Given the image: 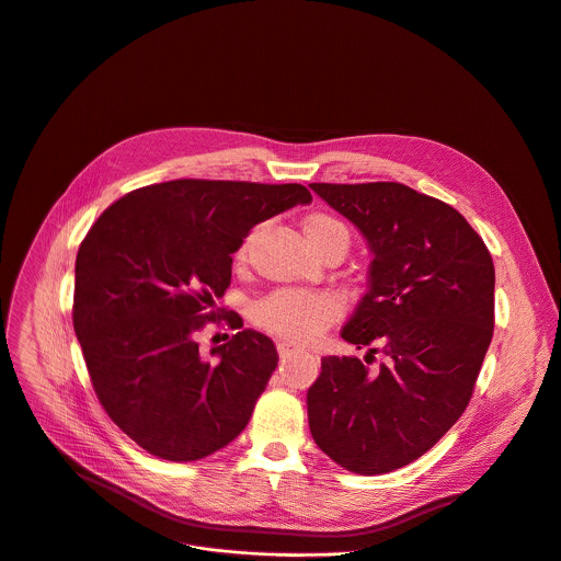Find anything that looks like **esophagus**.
Instances as JSON below:
<instances>
[{"label":"esophagus","mask_w":561,"mask_h":561,"mask_svg":"<svg viewBox=\"0 0 561 561\" xmlns=\"http://www.w3.org/2000/svg\"><path fill=\"white\" fill-rule=\"evenodd\" d=\"M277 352H279V356L286 358V356H290V354L295 352V347H293L290 343H284V341H282V343H277Z\"/></svg>","instance_id":"esophagus-1"}]
</instances>
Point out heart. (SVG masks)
<instances>
[{
	"label": "heart",
	"mask_w": 561,
	"mask_h": 561,
	"mask_svg": "<svg viewBox=\"0 0 561 561\" xmlns=\"http://www.w3.org/2000/svg\"><path fill=\"white\" fill-rule=\"evenodd\" d=\"M304 233L317 255L330 249H347V227L330 214H310L304 218ZM255 233H249L238 251L236 264L242 266L249 260ZM341 317V301L330 293H304V290H277L260 299L253 308V319L266 332L290 341L310 343L323 334V330Z\"/></svg>",
	"instance_id": "b5f03b06"
}]
</instances>
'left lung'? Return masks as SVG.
I'll return each instance as SVG.
<instances>
[{"label": "left lung", "instance_id": "obj_1", "mask_svg": "<svg viewBox=\"0 0 561 561\" xmlns=\"http://www.w3.org/2000/svg\"><path fill=\"white\" fill-rule=\"evenodd\" d=\"M312 192L367 240V293L341 330L356 356H323L308 390L317 447L352 473L379 476L430 451L467 410L493 336L489 249L449 205L401 182Z\"/></svg>", "mask_w": 561, "mask_h": 561}]
</instances>
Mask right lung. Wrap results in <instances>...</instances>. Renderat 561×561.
I'll list each match as a JSON object with an SVG mask.
<instances>
[{"mask_svg": "<svg viewBox=\"0 0 561 561\" xmlns=\"http://www.w3.org/2000/svg\"><path fill=\"white\" fill-rule=\"evenodd\" d=\"M312 203L304 184L169 180L107 207L79 247L72 323L107 416L145 451L192 462L247 427L277 367L273 341L242 330L203 358L233 253L251 229Z\"/></svg>", "mask_w": 561, "mask_h": 561, "instance_id": "1", "label": "right lung"}]
</instances>
